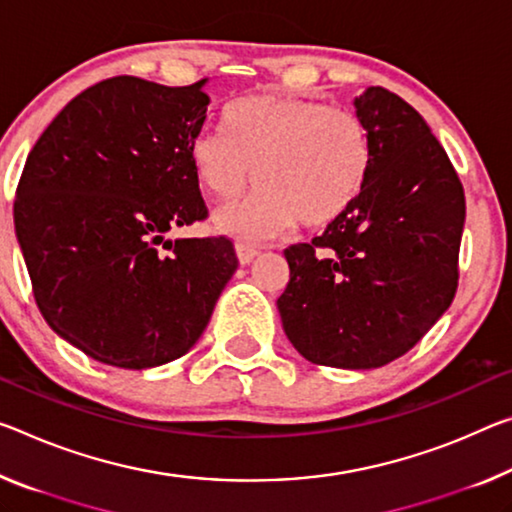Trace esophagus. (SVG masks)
<instances>
[{
    "label": "esophagus",
    "instance_id": "obj_1",
    "mask_svg": "<svg viewBox=\"0 0 512 512\" xmlns=\"http://www.w3.org/2000/svg\"><path fill=\"white\" fill-rule=\"evenodd\" d=\"M234 250H237L239 264H243V266L253 262V259H255L257 253H259V250H257L255 246H250V243H237V246H234Z\"/></svg>",
    "mask_w": 512,
    "mask_h": 512
}]
</instances>
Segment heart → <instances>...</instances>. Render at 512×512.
I'll list each match as a JSON object with an SVG mask.
<instances>
[{
    "label": "heart",
    "instance_id": "b5f03b06",
    "mask_svg": "<svg viewBox=\"0 0 512 512\" xmlns=\"http://www.w3.org/2000/svg\"><path fill=\"white\" fill-rule=\"evenodd\" d=\"M227 132L205 127L191 141V164L209 196L230 202L253 184V198L214 216V230L243 239L273 237L298 223L323 227L360 196L369 141L360 118L303 97L255 93L225 111Z\"/></svg>",
    "mask_w": 512,
    "mask_h": 512
}]
</instances>
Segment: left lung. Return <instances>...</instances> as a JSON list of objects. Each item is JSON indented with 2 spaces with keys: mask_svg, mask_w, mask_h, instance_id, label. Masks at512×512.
I'll list each match as a JSON object with an SVG mask.
<instances>
[{
  "mask_svg": "<svg viewBox=\"0 0 512 512\" xmlns=\"http://www.w3.org/2000/svg\"><path fill=\"white\" fill-rule=\"evenodd\" d=\"M353 107L369 141L367 180L321 237L285 250L278 312L305 360L376 369L449 310L465 191L431 127L399 95L369 86Z\"/></svg>",
  "mask_w": 512,
  "mask_h": 512,
  "instance_id": "obj_1",
  "label": "left lung"
}]
</instances>
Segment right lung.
<instances>
[{
  "instance_id": "add662e5",
  "label": "right lung",
  "mask_w": 512,
  "mask_h": 512,
  "mask_svg": "<svg viewBox=\"0 0 512 512\" xmlns=\"http://www.w3.org/2000/svg\"><path fill=\"white\" fill-rule=\"evenodd\" d=\"M205 84L100 81L24 164L13 221L38 310L102 364L141 371L189 353L239 266L225 237L166 239L207 216L191 164Z\"/></svg>"
}]
</instances>
